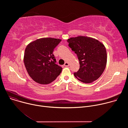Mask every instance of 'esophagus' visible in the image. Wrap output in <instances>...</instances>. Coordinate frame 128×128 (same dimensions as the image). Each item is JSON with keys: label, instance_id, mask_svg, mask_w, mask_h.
<instances>
[{"label": "esophagus", "instance_id": "esophagus-1", "mask_svg": "<svg viewBox=\"0 0 128 128\" xmlns=\"http://www.w3.org/2000/svg\"><path fill=\"white\" fill-rule=\"evenodd\" d=\"M64 65V66H68L69 65V63L68 62H65Z\"/></svg>", "mask_w": 128, "mask_h": 128}]
</instances>
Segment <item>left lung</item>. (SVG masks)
<instances>
[{
    "instance_id": "8db88e82",
    "label": "left lung",
    "mask_w": 128,
    "mask_h": 128,
    "mask_svg": "<svg viewBox=\"0 0 128 128\" xmlns=\"http://www.w3.org/2000/svg\"><path fill=\"white\" fill-rule=\"evenodd\" d=\"M68 46L77 54L80 67L74 75L84 83H90L102 75L107 63L104 46L94 38L78 36L67 40Z\"/></svg>"
}]
</instances>
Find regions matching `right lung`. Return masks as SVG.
<instances>
[{
	"instance_id": "right-lung-1",
	"label": "right lung",
	"mask_w": 128,
	"mask_h": 128,
	"mask_svg": "<svg viewBox=\"0 0 128 128\" xmlns=\"http://www.w3.org/2000/svg\"><path fill=\"white\" fill-rule=\"evenodd\" d=\"M61 40L38 39L26 46L24 57L25 66L31 78L42 84L51 83L60 75L62 68L56 64L52 54Z\"/></svg>"
}]
</instances>
